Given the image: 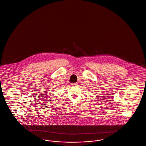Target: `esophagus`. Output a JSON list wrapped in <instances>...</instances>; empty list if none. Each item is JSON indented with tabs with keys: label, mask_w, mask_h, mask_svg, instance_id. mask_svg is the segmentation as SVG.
Listing matches in <instances>:
<instances>
[{
	"label": "esophagus",
	"mask_w": 146,
	"mask_h": 146,
	"mask_svg": "<svg viewBox=\"0 0 146 146\" xmlns=\"http://www.w3.org/2000/svg\"><path fill=\"white\" fill-rule=\"evenodd\" d=\"M76 85H78V84H76V83H74V84H71L72 86H76Z\"/></svg>",
	"instance_id": "34e87169"
}]
</instances>
